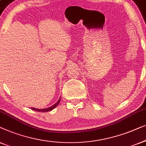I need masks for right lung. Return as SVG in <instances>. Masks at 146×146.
<instances>
[{
  "label": "right lung",
  "instance_id": "obj_1",
  "mask_svg": "<svg viewBox=\"0 0 146 146\" xmlns=\"http://www.w3.org/2000/svg\"><path fill=\"white\" fill-rule=\"evenodd\" d=\"M60 100H61V98H59V99L58 100V101H57L56 103H55V104H53V105L51 106V107H49L48 108H44V109H38V108H32V109L34 110H36V111H38V112H46L51 111V110H52L53 108H55L57 105H58L59 102H60Z\"/></svg>",
  "mask_w": 146,
  "mask_h": 146
}]
</instances>
